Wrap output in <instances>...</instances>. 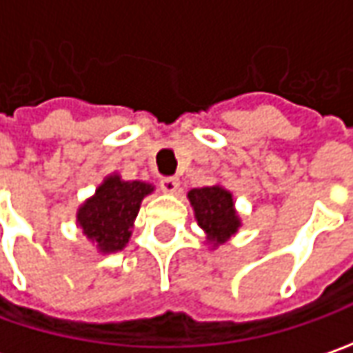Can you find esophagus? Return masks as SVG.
Listing matches in <instances>:
<instances>
[{"mask_svg": "<svg viewBox=\"0 0 353 353\" xmlns=\"http://www.w3.org/2000/svg\"><path fill=\"white\" fill-rule=\"evenodd\" d=\"M160 188L164 193H176L177 188H179V179L177 177H164L160 181Z\"/></svg>", "mask_w": 353, "mask_h": 353, "instance_id": "1", "label": "esophagus"}]
</instances>
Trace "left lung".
Returning <instances> with one entry per match:
<instances>
[{"label": "left lung", "mask_w": 353, "mask_h": 353, "mask_svg": "<svg viewBox=\"0 0 353 353\" xmlns=\"http://www.w3.org/2000/svg\"><path fill=\"white\" fill-rule=\"evenodd\" d=\"M188 199L193 207L195 221L207 234V244L211 248H219L221 244L228 242L242 226L232 193L219 183L191 189Z\"/></svg>", "instance_id": "obj_1"}]
</instances>
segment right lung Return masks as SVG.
<instances>
[{
    "label": "right lung",
    "instance_id": "add662e5",
    "mask_svg": "<svg viewBox=\"0 0 353 353\" xmlns=\"http://www.w3.org/2000/svg\"><path fill=\"white\" fill-rule=\"evenodd\" d=\"M152 191V183L125 181L119 174H109L92 197L79 205L76 223L97 252H121L130 240L140 203Z\"/></svg>",
    "mask_w": 353,
    "mask_h": 353
}]
</instances>
